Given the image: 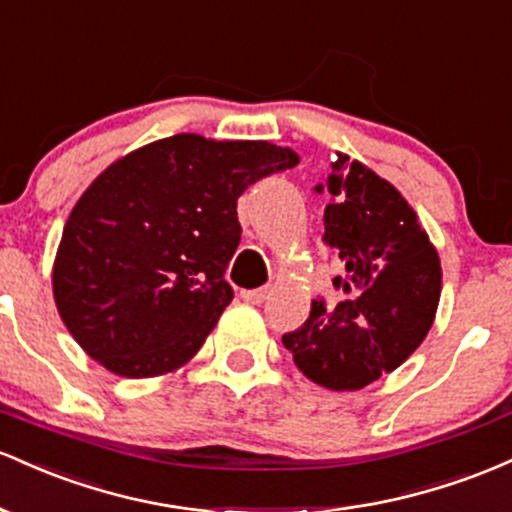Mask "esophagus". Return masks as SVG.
<instances>
[{
	"label": "esophagus",
	"instance_id": "34e87169",
	"mask_svg": "<svg viewBox=\"0 0 512 512\" xmlns=\"http://www.w3.org/2000/svg\"><path fill=\"white\" fill-rule=\"evenodd\" d=\"M271 292H273V287L266 285V287H258V290H244L241 292V297H244V302H249V304H261L268 300V295H271Z\"/></svg>",
	"mask_w": 512,
	"mask_h": 512
}]
</instances>
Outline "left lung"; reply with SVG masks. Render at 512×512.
<instances>
[{
	"mask_svg": "<svg viewBox=\"0 0 512 512\" xmlns=\"http://www.w3.org/2000/svg\"><path fill=\"white\" fill-rule=\"evenodd\" d=\"M326 193L321 239L341 261L333 285L348 300L333 309L312 300L307 324L285 333L283 346L307 380L355 392L421 346L438 312L442 268L409 200L367 164L336 152Z\"/></svg>",
	"mask_w": 512,
	"mask_h": 512,
	"instance_id": "1",
	"label": "left lung"
}]
</instances>
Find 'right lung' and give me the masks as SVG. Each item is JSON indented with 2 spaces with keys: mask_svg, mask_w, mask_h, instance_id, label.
Segmentation results:
<instances>
[{
  "mask_svg": "<svg viewBox=\"0 0 512 512\" xmlns=\"http://www.w3.org/2000/svg\"><path fill=\"white\" fill-rule=\"evenodd\" d=\"M300 164L266 140L179 132L101 171L67 217L53 297L74 341L128 380L176 372L198 353L234 292L239 195Z\"/></svg>",
  "mask_w": 512,
  "mask_h": 512,
  "instance_id": "right-lung-1",
  "label": "right lung"
}]
</instances>
